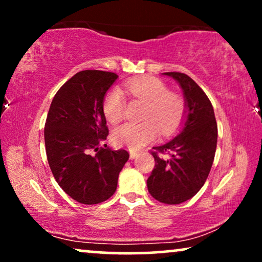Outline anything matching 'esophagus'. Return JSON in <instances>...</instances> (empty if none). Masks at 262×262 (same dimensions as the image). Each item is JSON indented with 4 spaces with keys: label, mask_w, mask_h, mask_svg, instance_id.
<instances>
[{
    "label": "esophagus",
    "mask_w": 262,
    "mask_h": 262,
    "mask_svg": "<svg viewBox=\"0 0 262 262\" xmlns=\"http://www.w3.org/2000/svg\"><path fill=\"white\" fill-rule=\"evenodd\" d=\"M137 156H138V152H137V151H134V150H131V151H130V157H131V159L134 160V159H136V157H137Z\"/></svg>",
    "instance_id": "34e87169"
}]
</instances>
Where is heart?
Wrapping results in <instances>:
<instances>
[{"label":"heart","mask_w":262,"mask_h":262,"mask_svg":"<svg viewBox=\"0 0 262 262\" xmlns=\"http://www.w3.org/2000/svg\"><path fill=\"white\" fill-rule=\"evenodd\" d=\"M124 88L131 99L145 103L142 112L144 121L118 126L112 134L114 144L136 150L151 142L159 130L163 135H170L180 126L186 113V102L182 96L169 92L162 80L151 76L135 78L125 82ZM125 105L123 93L117 88L111 89L102 102L106 119L112 124L119 123Z\"/></svg>","instance_id":"b5f03b06"}]
</instances>
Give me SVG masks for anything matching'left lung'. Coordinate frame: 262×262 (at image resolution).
Listing matches in <instances>:
<instances>
[{"label": "left lung", "instance_id": "left-lung-1", "mask_svg": "<svg viewBox=\"0 0 262 262\" xmlns=\"http://www.w3.org/2000/svg\"><path fill=\"white\" fill-rule=\"evenodd\" d=\"M180 84L186 118L177 137L154 146L155 167L146 180L148 191L160 203L181 204L205 184L217 146V123L207 95L182 73H164Z\"/></svg>", "mask_w": 262, "mask_h": 262}]
</instances>
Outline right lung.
I'll return each mask as SVG.
<instances>
[{
  "instance_id": "add662e5",
  "label": "right lung",
  "mask_w": 262,
  "mask_h": 262,
  "mask_svg": "<svg viewBox=\"0 0 262 262\" xmlns=\"http://www.w3.org/2000/svg\"><path fill=\"white\" fill-rule=\"evenodd\" d=\"M117 78L108 71H80L56 93L46 118L45 149L53 177L68 195L85 205L114 194L130 156L124 149L101 146L108 136L103 98Z\"/></svg>"
}]
</instances>
